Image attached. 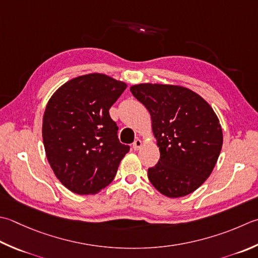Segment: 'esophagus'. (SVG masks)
Listing matches in <instances>:
<instances>
[{
    "label": "esophagus",
    "mask_w": 258,
    "mask_h": 258,
    "mask_svg": "<svg viewBox=\"0 0 258 258\" xmlns=\"http://www.w3.org/2000/svg\"><path fill=\"white\" fill-rule=\"evenodd\" d=\"M141 146H142V141H141L140 139H136L133 143V149L135 151H138L141 149Z\"/></svg>",
    "instance_id": "esophagus-1"
}]
</instances>
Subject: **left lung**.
<instances>
[{
    "instance_id": "obj_1",
    "label": "left lung",
    "mask_w": 258,
    "mask_h": 258,
    "mask_svg": "<svg viewBox=\"0 0 258 258\" xmlns=\"http://www.w3.org/2000/svg\"><path fill=\"white\" fill-rule=\"evenodd\" d=\"M130 89L150 112L160 149L159 162L148 170L150 182L170 198L194 192L213 172L223 146L214 109L180 86L140 84Z\"/></svg>"
}]
</instances>
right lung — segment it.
<instances>
[{"label": "right lung", "mask_w": 258, "mask_h": 258, "mask_svg": "<svg viewBox=\"0 0 258 258\" xmlns=\"http://www.w3.org/2000/svg\"><path fill=\"white\" fill-rule=\"evenodd\" d=\"M125 89L123 82L89 74L62 85L47 104L45 154L55 176L75 194L94 195L108 185L130 151L108 112Z\"/></svg>", "instance_id": "right-lung-1"}]
</instances>
